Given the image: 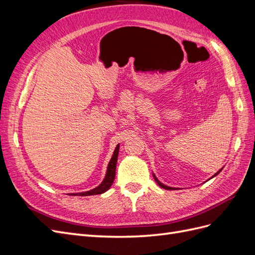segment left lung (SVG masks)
Wrapping results in <instances>:
<instances>
[{
    "label": "left lung",
    "mask_w": 255,
    "mask_h": 255,
    "mask_svg": "<svg viewBox=\"0 0 255 255\" xmlns=\"http://www.w3.org/2000/svg\"><path fill=\"white\" fill-rule=\"evenodd\" d=\"M220 171H221V169H220V170H219V171H218L217 173H215V174H214V175H213L212 177H214V176H216V175H217V174H218V173H219ZM153 176H154V179H155L156 183H157V184L159 185V186H160L161 188H164V189H168V190H171V189H175V188H173V187H169V186H166V185H164L163 183H160V182H159V181H158V180L156 179V176H155V175H154V174H153ZM212 177H211V179H212Z\"/></svg>",
    "instance_id": "1"
}]
</instances>
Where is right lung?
Segmentation results:
<instances>
[{
	"label": "right lung",
	"mask_w": 255,
	"mask_h": 255,
	"mask_svg": "<svg viewBox=\"0 0 255 255\" xmlns=\"http://www.w3.org/2000/svg\"><path fill=\"white\" fill-rule=\"evenodd\" d=\"M118 153H119V144L116 146V149L114 151L113 156L110 160L109 167H107V171L105 179L103 182L99 185L98 187L91 189L89 191H85V192H79V194H71V196H92V195H100L103 194L106 190H109L110 187L113 185L114 180H115V175H116V165H117V160H118Z\"/></svg>",
	"instance_id": "add662e5"
}]
</instances>
